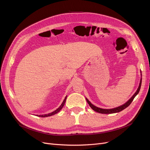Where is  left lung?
Instances as JSON below:
<instances>
[{"label": "left lung", "instance_id": "8db88e82", "mask_svg": "<svg viewBox=\"0 0 150 150\" xmlns=\"http://www.w3.org/2000/svg\"><path fill=\"white\" fill-rule=\"evenodd\" d=\"M141 84H142V78H141L140 81L139 88H138L137 91L136 92V93L133 95V96L127 102V103H125L124 105H123L120 106H119V107H117V108H114V109H101V108L96 107V106L93 105L87 98H86V101H87V102L88 103V104L89 105V106H91V108L93 110V111H96L98 113H101V114H113V113L119 112H120V111H123V109H125V108H127L128 106H129L130 105V104L131 103V102L133 101L134 98L139 93V92L140 91V87H141Z\"/></svg>", "mask_w": 150, "mask_h": 150}]
</instances>
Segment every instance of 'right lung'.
Here are the masks:
<instances>
[{
  "mask_svg": "<svg viewBox=\"0 0 150 150\" xmlns=\"http://www.w3.org/2000/svg\"><path fill=\"white\" fill-rule=\"evenodd\" d=\"M66 98H67V96L65 97V98H64V101H63V102L62 103V104L61 105V106H59L57 109L55 110L54 111H53V112H51V113H49V114H44V115H37V116H38V117H47L51 116V115H54V114H55L58 113V112L60 111V110L62 108V107L64 106V104H65L66 100Z\"/></svg>",
  "mask_w": 150,
  "mask_h": 150,
  "instance_id": "right-lung-1",
  "label": "right lung"
}]
</instances>
